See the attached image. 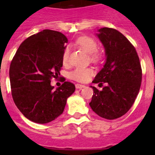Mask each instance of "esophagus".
Returning <instances> with one entry per match:
<instances>
[{
	"instance_id": "esophagus-1",
	"label": "esophagus",
	"mask_w": 155,
	"mask_h": 155,
	"mask_svg": "<svg viewBox=\"0 0 155 155\" xmlns=\"http://www.w3.org/2000/svg\"><path fill=\"white\" fill-rule=\"evenodd\" d=\"M75 87H76L77 89H81V88H83V87H85V85H84V84H77L76 85H75Z\"/></svg>"
}]
</instances>
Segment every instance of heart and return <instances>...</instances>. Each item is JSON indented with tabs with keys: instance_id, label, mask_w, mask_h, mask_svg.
<instances>
[{
	"instance_id": "heart-1",
	"label": "heart",
	"mask_w": 155,
	"mask_h": 155,
	"mask_svg": "<svg viewBox=\"0 0 155 155\" xmlns=\"http://www.w3.org/2000/svg\"><path fill=\"white\" fill-rule=\"evenodd\" d=\"M76 43L82 50L88 54H91V60L98 61L101 59V54L97 52L98 44L94 39L88 36H83L77 40ZM69 58V47L67 46L64 49L62 54V61L64 64L68 63ZM93 74V70L88 68H77L71 73V78L79 82H85Z\"/></svg>"
}]
</instances>
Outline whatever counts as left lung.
<instances>
[{
	"label": "left lung",
	"mask_w": 155,
	"mask_h": 155,
	"mask_svg": "<svg viewBox=\"0 0 155 155\" xmlns=\"http://www.w3.org/2000/svg\"><path fill=\"white\" fill-rule=\"evenodd\" d=\"M96 35L105 48V63L93 83L102 82V91L94 86L90 107L107 120L120 118L130 109L140 91L142 71L134 46L114 28H101Z\"/></svg>",
	"instance_id": "1"
}]
</instances>
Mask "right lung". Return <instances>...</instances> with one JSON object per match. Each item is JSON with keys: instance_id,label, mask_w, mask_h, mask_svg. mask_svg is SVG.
I'll list each match as a JSON object with an SVG mask.
<instances>
[{"instance_id": "right-lung-1", "label": "right lung", "mask_w": 155, "mask_h": 155, "mask_svg": "<svg viewBox=\"0 0 155 155\" xmlns=\"http://www.w3.org/2000/svg\"><path fill=\"white\" fill-rule=\"evenodd\" d=\"M68 38L57 31L44 29L20 45L9 70L13 100L28 120L44 124L63 113L67 99L75 91L65 81L54 89L51 78H57L63 66L62 54Z\"/></svg>"}]
</instances>
